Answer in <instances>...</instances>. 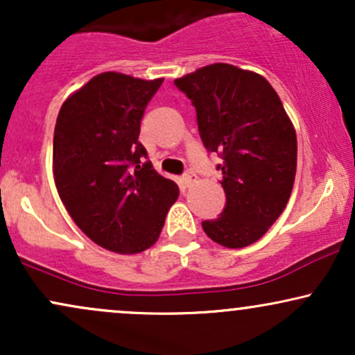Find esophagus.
<instances>
[{"label":"esophagus","instance_id":"34e87169","mask_svg":"<svg viewBox=\"0 0 355 355\" xmlns=\"http://www.w3.org/2000/svg\"><path fill=\"white\" fill-rule=\"evenodd\" d=\"M182 182H183V185H185V187H190L191 183L197 182V175H195L193 172H191V170H187V172L183 173Z\"/></svg>","mask_w":355,"mask_h":355}]
</instances>
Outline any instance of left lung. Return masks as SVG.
<instances>
[{
	"label": "left lung",
	"mask_w": 355,
	"mask_h": 355,
	"mask_svg": "<svg viewBox=\"0 0 355 355\" xmlns=\"http://www.w3.org/2000/svg\"><path fill=\"white\" fill-rule=\"evenodd\" d=\"M193 103L200 138L222 157L225 207L202 222L214 242L242 248L266 235L280 217L297 170V135L272 85L262 75L227 63L175 80Z\"/></svg>",
	"instance_id": "left-lung-1"
}]
</instances>
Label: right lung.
<instances>
[{"label":"right lung","instance_id":"right-lung-1","mask_svg":"<svg viewBox=\"0 0 355 355\" xmlns=\"http://www.w3.org/2000/svg\"><path fill=\"white\" fill-rule=\"evenodd\" d=\"M162 83L100 73L64 100L56 118L53 177L61 202L88 239L116 254L152 247L178 198L177 183L155 172L138 141Z\"/></svg>","mask_w":355,"mask_h":355}]
</instances>
